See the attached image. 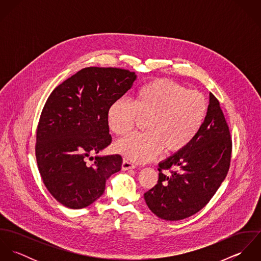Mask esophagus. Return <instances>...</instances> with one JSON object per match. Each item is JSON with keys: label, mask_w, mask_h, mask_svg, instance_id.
I'll return each instance as SVG.
<instances>
[{"label": "esophagus", "mask_w": 261, "mask_h": 261, "mask_svg": "<svg viewBox=\"0 0 261 261\" xmlns=\"http://www.w3.org/2000/svg\"><path fill=\"white\" fill-rule=\"evenodd\" d=\"M121 169L123 171H127V170H132V169H135V165L132 164L129 161L127 160H123L122 161V165H121Z\"/></svg>", "instance_id": "obj_1"}]
</instances>
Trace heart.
Here are the masks:
<instances>
[{"mask_svg":"<svg viewBox=\"0 0 261 261\" xmlns=\"http://www.w3.org/2000/svg\"><path fill=\"white\" fill-rule=\"evenodd\" d=\"M207 113L208 100L202 92L156 79L141 86L133 102L114 100L108 110V123L113 134L123 137L146 119L147 133L118 141L114 149L134 162L147 163L163 149L172 154L186 149L201 130Z\"/></svg>","mask_w":261,"mask_h":261,"instance_id":"obj_1","label":"heart"}]
</instances>
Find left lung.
I'll list each match as a JSON object with an SVG mask.
<instances>
[{
    "label": "left lung",
    "mask_w": 261,
    "mask_h": 261,
    "mask_svg": "<svg viewBox=\"0 0 261 261\" xmlns=\"http://www.w3.org/2000/svg\"><path fill=\"white\" fill-rule=\"evenodd\" d=\"M231 152L229 126L218 99L210 93L208 113L197 137L186 149L159 164L158 184L145 193L150 211L167 221L196 214L226 178Z\"/></svg>",
    "instance_id": "8db88e82"
}]
</instances>
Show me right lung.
<instances>
[{
    "label": "right lung",
    "mask_w": 261,
    "mask_h": 261,
    "mask_svg": "<svg viewBox=\"0 0 261 261\" xmlns=\"http://www.w3.org/2000/svg\"><path fill=\"white\" fill-rule=\"evenodd\" d=\"M137 75L115 67H86L58 85L41 112L35 154L43 183L63 206L81 209L105 192L121 169L119 154L86 160L112 143L108 110L133 85Z\"/></svg>",
    "instance_id": "right-lung-1"
}]
</instances>
